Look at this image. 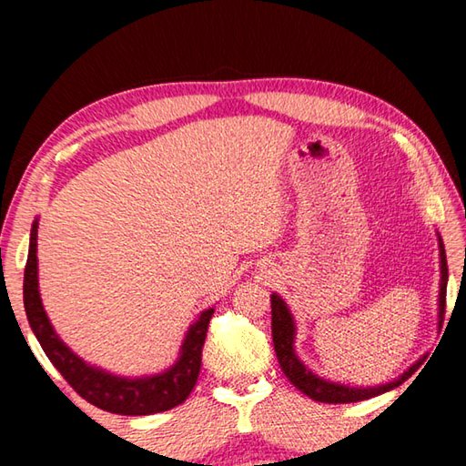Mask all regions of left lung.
I'll list each match as a JSON object with an SVG mask.
<instances>
[{
	"label": "left lung",
	"mask_w": 466,
	"mask_h": 466,
	"mask_svg": "<svg viewBox=\"0 0 466 466\" xmlns=\"http://www.w3.org/2000/svg\"><path fill=\"white\" fill-rule=\"evenodd\" d=\"M438 236V252H440V291H438V329L444 320V306H446V286H448V265H446V250L441 236ZM271 333H273V347L278 353V361L288 376V380L302 390L306 397L319 403H358V400H366L378 397V394L389 392L397 386L403 384L409 376H411L421 361L428 356H421L413 366H409L403 374L394 378L390 382L374 384V386H351L345 382H335L329 378L314 372L310 366H306L296 353V317L289 310L286 299H283L278 291L271 294Z\"/></svg>",
	"instance_id": "8db88e82"
}]
</instances>
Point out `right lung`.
Instances as JSON below:
<instances>
[{
    "instance_id": "add662e5",
    "label": "right lung",
    "mask_w": 466,
    "mask_h": 466,
    "mask_svg": "<svg viewBox=\"0 0 466 466\" xmlns=\"http://www.w3.org/2000/svg\"><path fill=\"white\" fill-rule=\"evenodd\" d=\"M38 218L30 228L28 261L25 269V310L28 325L41 343L46 358L59 370L61 376L74 386L76 392L88 403L119 415H152L185 403L191 394L201 370V350L208 335V325L214 306L201 310L180 343L175 364L157 374L121 376L105 368L92 366L77 356L72 347L57 335L43 306L41 289H38Z\"/></svg>"
}]
</instances>
